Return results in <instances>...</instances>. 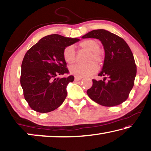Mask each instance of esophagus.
<instances>
[{
	"instance_id": "1",
	"label": "esophagus",
	"mask_w": 151,
	"mask_h": 151,
	"mask_svg": "<svg viewBox=\"0 0 151 151\" xmlns=\"http://www.w3.org/2000/svg\"><path fill=\"white\" fill-rule=\"evenodd\" d=\"M82 78H83V77H78V76H75V81H81Z\"/></svg>"
}]
</instances>
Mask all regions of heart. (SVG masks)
I'll return each instance as SVG.
<instances>
[{
  "label": "heart",
  "instance_id": "1",
  "mask_svg": "<svg viewBox=\"0 0 151 151\" xmlns=\"http://www.w3.org/2000/svg\"><path fill=\"white\" fill-rule=\"evenodd\" d=\"M79 47L89 52L86 59L87 63L73 65L69 68L70 73L78 77L93 75L98 70L96 65H101L103 61V56L99 51L100 45L98 41L94 39H86L79 43ZM75 51L72 46H68L64 48L63 57L66 63L71 65L75 63Z\"/></svg>",
  "mask_w": 151,
  "mask_h": 151
}]
</instances>
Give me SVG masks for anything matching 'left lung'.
<instances>
[{"mask_svg": "<svg viewBox=\"0 0 151 151\" xmlns=\"http://www.w3.org/2000/svg\"><path fill=\"white\" fill-rule=\"evenodd\" d=\"M83 38L99 39L105 52L103 70L99 74L104 78L100 81L93 79V86L86 92L88 96L102 106L122 104L129 97L137 75L131 48L121 37L103 29L92 30Z\"/></svg>", "mask_w": 151, "mask_h": 151, "instance_id": "left-lung-1", "label": "left lung"}]
</instances>
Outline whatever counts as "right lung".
<instances>
[{"label": "right lung", "instance_id": "1", "mask_svg": "<svg viewBox=\"0 0 151 151\" xmlns=\"http://www.w3.org/2000/svg\"><path fill=\"white\" fill-rule=\"evenodd\" d=\"M78 40L50 35L27 50L22 62L20 82L24 99L32 110L42 113L51 112L65 100L66 86L75 77H58L69 73L63 52Z\"/></svg>", "mask_w": 151, "mask_h": 151}]
</instances>
